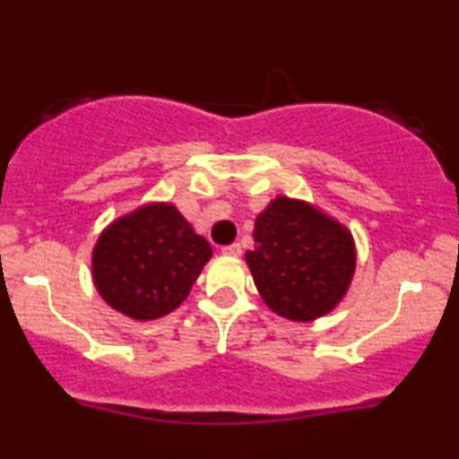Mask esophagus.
I'll return each instance as SVG.
<instances>
[{"label":"esophagus","instance_id":"esophagus-1","mask_svg":"<svg viewBox=\"0 0 459 459\" xmlns=\"http://www.w3.org/2000/svg\"><path fill=\"white\" fill-rule=\"evenodd\" d=\"M222 254H224V256H239V254H241V246H239V244L224 246V247H222Z\"/></svg>","mask_w":459,"mask_h":459}]
</instances>
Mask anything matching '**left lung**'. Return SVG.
Returning <instances> with one entry per match:
<instances>
[{
    "mask_svg": "<svg viewBox=\"0 0 459 459\" xmlns=\"http://www.w3.org/2000/svg\"><path fill=\"white\" fill-rule=\"evenodd\" d=\"M246 252L258 295L278 316L312 323L338 307L357 269V246L340 220L301 198L275 196L254 222Z\"/></svg>",
    "mask_w": 459,
    "mask_h": 459,
    "instance_id": "8db88e82",
    "label": "left lung"
}]
</instances>
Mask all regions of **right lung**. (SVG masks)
<instances>
[{"instance_id":"right-lung-1","label":"right lung","mask_w":459,"mask_h":459,"mask_svg":"<svg viewBox=\"0 0 459 459\" xmlns=\"http://www.w3.org/2000/svg\"><path fill=\"white\" fill-rule=\"evenodd\" d=\"M212 254L173 203L152 201L115 218L98 237L93 286L124 316L156 320L186 301Z\"/></svg>"}]
</instances>
